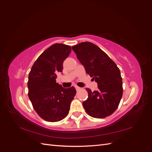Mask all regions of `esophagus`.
I'll return each mask as SVG.
<instances>
[{
	"mask_svg": "<svg viewBox=\"0 0 152 152\" xmlns=\"http://www.w3.org/2000/svg\"><path fill=\"white\" fill-rule=\"evenodd\" d=\"M75 89H76V90H77V91H79L80 89H81L80 87H78V86H75Z\"/></svg>",
	"mask_w": 152,
	"mask_h": 152,
	"instance_id": "1",
	"label": "esophagus"
}]
</instances>
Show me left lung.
<instances>
[{
	"instance_id": "1",
	"label": "left lung",
	"mask_w": 152,
	"mask_h": 152,
	"mask_svg": "<svg viewBox=\"0 0 152 152\" xmlns=\"http://www.w3.org/2000/svg\"><path fill=\"white\" fill-rule=\"evenodd\" d=\"M86 73L98 83L97 91L86 88L88 98L82 104L87 113L94 118H105L118 107L123 94L121 72L115 62L97 45L81 42L72 47Z\"/></svg>"
}]
</instances>
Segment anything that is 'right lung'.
<instances>
[{"instance_id": "1", "label": "right lung", "mask_w": 152, "mask_h": 152, "mask_svg": "<svg viewBox=\"0 0 152 152\" xmlns=\"http://www.w3.org/2000/svg\"><path fill=\"white\" fill-rule=\"evenodd\" d=\"M70 45L54 44L41 54L28 75V97L34 109L44 120L58 122L68 114L76 90L56 83L57 73L63 72V63L71 52Z\"/></svg>"}]
</instances>
